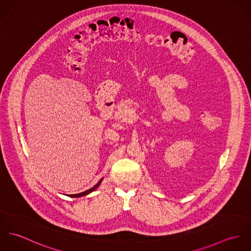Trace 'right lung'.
I'll return each instance as SVG.
<instances>
[{"label":"right lung","mask_w":251,"mask_h":251,"mask_svg":"<svg viewBox=\"0 0 251 251\" xmlns=\"http://www.w3.org/2000/svg\"><path fill=\"white\" fill-rule=\"evenodd\" d=\"M101 180H102V179H100V181H99L95 186H93L92 188H90V189H88V190H86V191H84V192L77 193V194H72V195H68V196H70V197H82V196H85V195H87V194H89V193L93 192L94 190H96V189L100 186V184Z\"/></svg>","instance_id":"obj_1"}]
</instances>
